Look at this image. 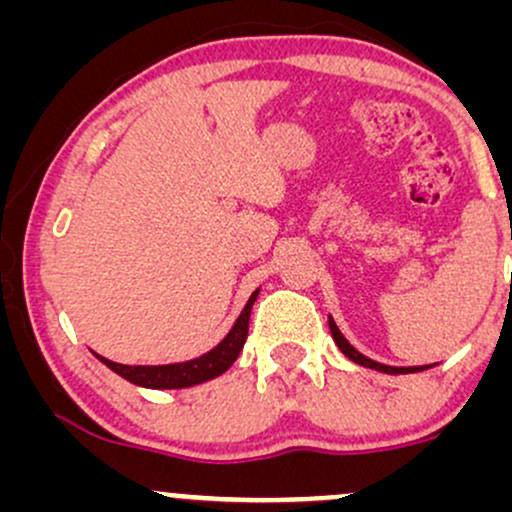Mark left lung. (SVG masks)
I'll use <instances>...</instances> for the list:
<instances>
[{"instance_id": "8db88e82", "label": "left lung", "mask_w": 512, "mask_h": 512, "mask_svg": "<svg viewBox=\"0 0 512 512\" xmlns=\"http://www.w3.org/2000/svg\"><path fill=\"white\" fill-rule=\"evenodd\" d=\"M327 322H330V332H332V339H334V344L339 346V351H342V354H344L346 358H349V361L358 363V366H363V368H370V370H380V373H387V375H407V373H421V370H428V368H433V366H436V363H433V366H385V363H378V361H373V358L363 356L361 351H358L354 344H349V339H346L344 334H342V330H339V327H337V322H334V317H332V315H327Z\"/></svg>"}]
</instances>
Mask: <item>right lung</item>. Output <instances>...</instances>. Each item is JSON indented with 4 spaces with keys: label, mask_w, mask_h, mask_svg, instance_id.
Returning <instances> with one entry per match:
<instances>
[{
    "label": "right lung",
    "mask_w": 512,
    "mask_h": 512,
    "mask_svg": "<svg viewBox=\"0 0 512 512\" xmlns=\"http://www.w3.org/2000/svg\"><path fill=\"white\" fill-rule=\"evenodd\" d=\"M257 296H260V289L252 291L245 308L240 310L238 320L233 322L231 330H228L226 337H223L214 349L197 358H190V361L161 363V366H125V363L110 361V358L96 354V351H93V356L101 363H105L113 373L120 375V378L129 380L132 385L149 387V390H185V387L202 385L207 383V380L219 378V375L226 373V370L236 363L240 351H243L245 339H248L250 313Z\"/></svg>",
    "instance_id": "right-lung-1"
}]
</instances>
